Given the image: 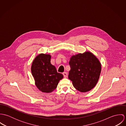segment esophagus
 I'll return each mask as SVG.
<instances>
[{
    "label": "esophagus",
    "instance_id": "1",
    "mask_svg": "<svg viewBox=\"0 0 126 126\" xmlns=\"http://www.w3.org/2000/svg\"><path fill=\"white\" fill-rule=\"evenodd\" d=\"M63 77H64V78H67V77L68 74H67V72H63Z\"/></svg>",
    "mask_w": 126,
    "mask_h": 126
}]
</instances>
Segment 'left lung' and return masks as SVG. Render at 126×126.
<instances>
[{
  "mask_svg": "<svg viewBox=\"0 0 126 126\" xmlns=\"http://www.w3.org/2000/svg\"><path fill=\"white\" fill-rule=\"evenodd\" d=\"M69 64L68 79L77 90L85 93L95 87L99 78L101 65L94 54L86 51L73 55Z\"/></svg>",
  "mask_w": 126,
  "mask_h": 126,
  "instance_id": "obj_1",
  "label": "left lung"
}]
</instances>
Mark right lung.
Listing matches in <instances>:
<instances>
[{
	"label": "right lung",
	"mask_w": 126,
	"mask_h": 126,
	"mask_svg": "<svg viewBox=\"0 0 126 126\" xmlns=\"http://www.w3.org/2000/svg\"><path fill=\"white\" fill-rule=\"evenodd\" d=\"M51 55L39 54L33 60L31 71L38 89L43 93H51L57 87L59 81L63 76L57 71L50 63Z\"/></svg>",
	"instance_id": "add662e5"
}]
</instances>
